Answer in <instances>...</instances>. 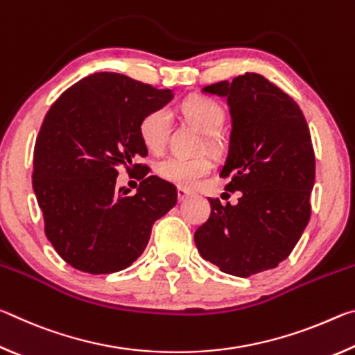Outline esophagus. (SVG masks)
Returning <instances> with one entry per match:
<instances>
[{"mask_svg":"<svg viewBox=\"0 0 355 355\" xmlns=\"http://www.w3.org/2000/svg\"><path fill=\"white\" fill-rule=\"evenodd\" d=\"M178 200L180 202H183V200H186L188 199V197L191 196V191H188L186 188H182V186H178Z\"/></svg>","mask_w":355,"mask_h":355,"instance_id":"1","label":"esophagus"}]
</instances>
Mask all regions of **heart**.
<instances>
[{
    "label": "heart",
    "mask_w": 355,
    "mask_h": 355,
    "mask_svg": "<svg viewBox=\"0 0 355 355\" xmlns=\"http://www.w3.org/2000/svg\"><path fill=\"white\" fill-rule=\"evenodd\" d=\"M182 112L188 122L205 131L209 147L218 148L222 144L219 127L224 122L225 112L218 101L205 95H191L182 103ZM171 130V112L158 107L147 112L139 123V136L150 152L158 153L166 147ZM213 171V161L208 155L197 156H167L158 161L156 173L167 182L183 188H191L200 178Z\"/></svg>",
    "instance_id": "obj_1"
}]
</instances>
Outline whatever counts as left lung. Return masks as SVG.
Masks as SVG:
<instances>
[{
    "instance_id": "left-lung-1",
    "label": "left lung",
    "mask_w": 355,
    "mask_h": 355,
    "mask_svg": "<svg viewBox=\"0 0 355 355\" xmlns=\"http://www.w3.org/2000/svg\"><path fill=\"white\" fill-rule=\"evenodd\" d=\"M203 92L227 98L230 146L220 178L239 191L236 205L208 199L211 214L197 228L200 255L222 272L250 277L286 260L311 214L315 150L299 105L258 73L220 81Z\"/></svg>"
}]
</instances>
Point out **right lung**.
I'll list each match as a JSON object with an SVG mask.
<instances>
[{"label":"right lung","instance_id":"1","mask_svg":"<svg viewBox=\"0 0 355 355\" xmlns=\"http://www.w3.org/2000/svg\"><path fill=\"white\" fill-rule=\"evenodd\" d=\"M171 100L169 89L100 71L48 110L34 147L33 188L48 241L71 268L89 274L128 268L146 249L155 220L175 207V186L133 164L148 153L142 117ZM119 166L141 169L136 195L115 188Z\"/></svg>","mask_w":355,"mask_h":355}]
</instances>
